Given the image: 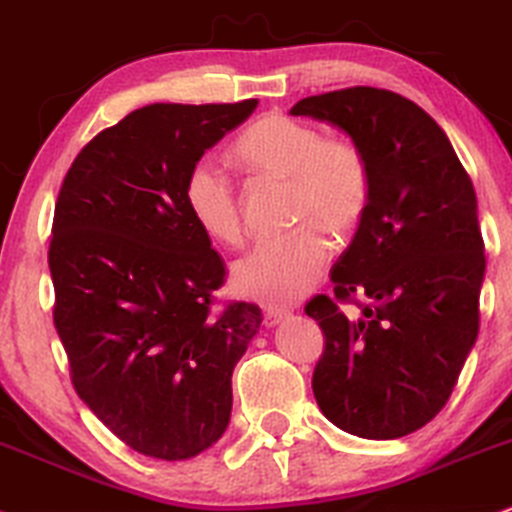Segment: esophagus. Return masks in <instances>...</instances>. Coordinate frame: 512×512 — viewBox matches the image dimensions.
Returning <instances> with one entry per match:
<instances>
[{
  "label": "esophagus",
  "mask_w": 512,
  "mask_h": 512,
  "mask_svg": "<svg viewBox=\"0 0 512 512\" xmlns=\"http://www.w3.org/2000/svg\"><path fill=\"white\" fill-rule=\"evenodd\" d=\"M287 316H290V311L287 309H273V306H268L266 314H263V323H266L268 328H273V326H278L280 321H285Z\"/></svg>",
  "instance_id": "34e87169"
}]
</instances>
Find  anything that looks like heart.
<instances>
[{
    "instance_id": "obj_1",
    "label": "heart",
    "mask_w": 512,
    "mask_h": 512,
    "mask_svg": "<svg viewBox=\"0 0 512 512\" xmlns=\"http://www.w3.org/2000/svg\"><path fill=\"white\" fill-rule=\"evenodd\" d=\"M234 158L249 170L292 182V215L304 230L258 244L234 263L239 294L263 304L299 302L326 273L330 246L322 230L347 234L362 222L371 201V167L352 141H326L316 126L287 114H266L234 143ZM184 201L198 230L213 242H242V203L232 179L201 160L184 182ZM317 227L314 228L313 225Z\"/></svg>"
}]
</instances>
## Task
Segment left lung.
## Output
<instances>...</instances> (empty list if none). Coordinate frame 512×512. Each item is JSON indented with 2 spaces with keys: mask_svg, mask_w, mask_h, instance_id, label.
I'll return each mask as SVG.
<instances>
[{
  "mask_svg": "<svg viewBox=\"0 0 512 512\" xmlns=\"http://www.w3.org/2000/svg\"><path fill=\"white\" fill-rule=\"evenodd\" d=\"M290 114L338 126L371 167L369 208L330 270L335 294L304 306L326 338L316 402L352 436H407L443 410L479 333L486 258L472 179L446 131L393 90L311 95ZM342 301L363 316L347 319Z\"/></svg>",
  "mask_w": 512,
  "mask_h": 512,
  "instance_id": "left-lung-1",
  "label": "left lung"
}]
</instances>
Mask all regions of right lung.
<instances>
[{"label": "right lung", "mask_w": 512, "mask_h": 512, "mask_svg": "<svg viewBox=\"0 0 512 512\" xmlns=\"http://www.w3.org/2000/svg\"><path fill=\"white\" fill-rule=\"evenodd\" d=\"M258 100L155 102L83 146L50 239L54 328L78 398L136 453L189 460L225 434L256 304L213 314L225 261L184 201L191 167Z\"/></svg>", "instance_id": "1"}]
</instances>
